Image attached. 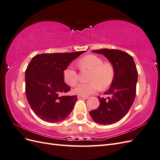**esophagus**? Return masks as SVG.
<instances>
[{
	"mask_svg": "<svg viewBox=\"0 0 160 160\" xmlns=\"http://www.w3.org/2000/svg\"><path fill=\"white\" fill-rule=\"evenodd\" d=\"M89 97H84V96H81V95H77V99L79 100L80 99H88Z\"/></svg>",
	"mask_w": 160,
	"mask_h": 160,
	"instance_id": "34e87169",
	"label": "esophagus"
}]
</instances>
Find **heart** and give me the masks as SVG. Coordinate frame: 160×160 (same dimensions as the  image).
<instances>
[{"label":"heart","instance_id":"1","mask_svg":"<svg viewBox=\"0 0 160 160\" xmlns=\"http://www.w3.org/2000/svg\"><path fill=\"white\" fill-rule=\"evenodd\" d=\"M79 65L82 69H88L91 72L89 77L88 83L77 85L73 93L76 95L87 97L98 91L99 88L105 89L111 85L114 79L115 69L109 62H103L101 57L89 55L79 60ZM65 83L69 86H74L79 79L78 73L73 67L70 65L62 72Z\"/></svg>","mask_w":160,"mask_h":160}]
</instances>
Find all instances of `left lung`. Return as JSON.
Segmentation results:
<instances>
[{
  "label": "left lung",
  "instance_id": "1",
  "mask_svg": "<svg viewBox=\"0 0 160 160\" xmlns=\"http://www.w3.org/2000/svg\"><path fill=\"white\" fill-rule=\"evenodd\" d=\"M92 51L107 58L114 67L115 76L110 88L104 93L109 97H98L99 107L89 114L96 123L113 124L123 118L133 105L138 82L136 66L133 57L122 51L101 49Z\"/></svg>",
  "mask_w": 160,
  "mask_h": 160
}]
</instances>
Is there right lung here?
Instances as JSON below:
<instances>
[{
    "label": "right lung",
    "mask_w": 160,
    "mask_h": 160,
    "mask_svg": "<svg viewBox=\"0 0 160 160\" xmlns=\"http://www.w3.org/2000/svg\"><path fill=\"white\" fill-rule=\"evenodd\" d=\"M85 51L45 53L35 55L25 71V93L33 112L46 122L65 119L73 109L77 95H65L70 91L62 72Z\"/></svg>",
    "instance_id": "right-lung-1"
}]
</instances>
